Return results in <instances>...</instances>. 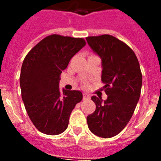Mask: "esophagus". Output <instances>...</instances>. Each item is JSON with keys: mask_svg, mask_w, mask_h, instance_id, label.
<instances>
[{"mask_svg": "<svg viewBox=\"0 0 161 161\" xmlns=\"http://www.w3.org/2000/svg\"><path fill=\"white\" fill-rule=\"evenodd\" d=\"M89 97H89V95H88L87 93H83V99H84V100L89 99Z\"/></svg>", "mask_w": 161, "mask_h": 161, "instance_id": "34e87169", "label": "esophagus"}]
</instances>
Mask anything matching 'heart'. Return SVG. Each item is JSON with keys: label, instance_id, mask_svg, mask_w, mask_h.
I'll return each instance as SVG.
<instances>
[{"label": "heart", "instance_id": "heart-1", "mask_svg": "<svg viewBox=\"0 0 161 161\" xmlns=\"http://www.w3.org/2000/svg\"><path fill=\"white\" fill-rule=\"evenodd\" d=\"M82 85H83L84 88H86V87H88V83L87 82H84V83L82 84Z\"/></svg>", "mask_w": 161, "mask_h": 161}]
</instances>
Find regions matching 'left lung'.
Returning a JSON list of instances; mask_svg holds the SVG:
<instances>
[{"mask_svg": "<svg viewBox=\"0 0 161 161\" xmlns=\"http://www.w3.org/2000/svg\"><path fill=\"white\" fill-rule=\"evenodd\" d=\"M90 47L102 60V80L106 101L92 97L96 109L87 117L89 130L95 136L111 138L129 123L139 102L142 72L136 54L123 41L109 35L86 38Z\"/></svg>", "mask_w": 161, "mask_h": 161, "instance_id": "1", "label": "left lung"}]
</instances>
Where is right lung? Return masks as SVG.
Returning a JSON list of instances; mask_svg holds the SVG:
<instances>
[{"mask_svg":"<svg viewBox=\"0 0 161 161\" xmlns=\"http://www.w3.org/2000/svg\"><path fill=\"white\" fill-rule=\"evenodd\" d=\"M86 44L83 38L51 35L25 55L20 86L25 110L35 126L50 136L63 133L72 109L82 100L77 90H59L60 75Z\"/></svg>","mask_w":161,"mask_h":161,"instance_id":"right-lung-1","label":"right lung"}]
</instances>
